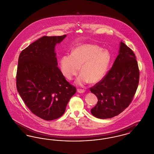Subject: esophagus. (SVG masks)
I'll return each instance as SVG.
<instances>
[{"label": "esophagus", "instance_id": "obj_1", "mask_svg": "<svg viewBox=\"0 0 154 154\" xmlns=\"http://www.w3.org/2000/svg\"><path fill=\"white\" fill-rule=\"evenodd\" d=\"M77 92L79 93H83L85 92V91L84 89H77Z\"/></svg>", "mask_w": 154, "mask_h": 154}]
</instances>
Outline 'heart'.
Here are the masks:
<instances>
[{
	"instance_id": "obj_1",
	"label": "heart",
	"mask_w": 154,
	"mask_h": 154,
	"mask_svg": "<svg viewBox=\"0 0 154 154\" xmlns=\"http://www.w3.org/2000/svg\"><path fill=\"white\" fill-rule=\"evenodd\" d=\"M112 62L107 50L97 45L81 44L72 50L71 55H65L60 60V68L63 76L71 80L79 72L76 80L78 85L89 82L96 83L102 79Z\"/></svg>"
}]
</instances>
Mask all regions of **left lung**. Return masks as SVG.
<instances>
[{"label": "left lung", "instance_id": "obj_1", "mask_svg": "<svg viewBox=\"0 0 154 154\" xmlns=\"http://www.w3.org/2000/svg\"><path fill=\"white\" fill-rule=\"evenodd\" d=\"M140 71L133 51L121 41L119 55L102 79L90 88L98 102L91 109L94 117L112 118L124 111L133 100L138 88Z\"/></svg>", "mask_w": 154, "mask_h": 154}]
</instances>
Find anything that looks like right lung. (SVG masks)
<instances>
[{
  "mask_svg": "<svg viewBox=\"0 0 154 154\" xmlns=\"http://www.w3.org/2000/svg\"><path fill=\"white\" fill-rule=\"evenodd\" d=\"M66 36H44L23 50L19 57L17 91L31 112L45 120L61 117L76 92L57 66L55 47Z\"/></svg>",
  "mask_w": 154,
  "mask_h": 154,
  "instance_id": "right-lung-1",
  "label": "right lung"
}]
</instances>
